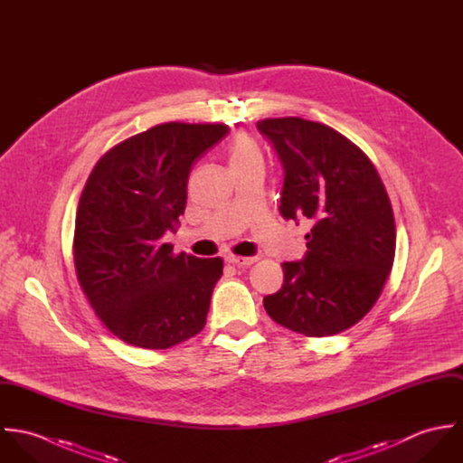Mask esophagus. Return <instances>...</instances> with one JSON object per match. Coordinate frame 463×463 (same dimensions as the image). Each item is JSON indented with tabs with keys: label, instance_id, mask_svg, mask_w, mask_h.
<instances>
[{
	"label": "esophagus",
	"instance_id": "1",
	"mask_svg": "<svg viewBox=\"0 0 463 463\" xmlns=\"http://www.w3.org/2000/svg\"><path fill=\"white\" fill-rule=\"evenodd\" d=\"M226 262H228V264L239 265V267H248V265L255 264L257 259H253V257H235V255H230V257H226Z\"/></svg>",
	"mask_w": 463,
	"mask_h": 463
}]
</instances>
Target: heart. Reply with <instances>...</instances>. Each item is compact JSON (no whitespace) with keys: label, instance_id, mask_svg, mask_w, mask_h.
<instances>
[{"label":"heart","instance_id":"b5f03b06","mask_svg":"<svg viewBox=\"0 0 463 463\" xmlns=\"http://www.w3.org/2000/svg\"><path fill=\"white\" fill-rule=\"evenodd\" d=\"M228 162L230 167L237 165H246L251 162H264L262 158V149L257 144V140L246 133L235 135L230 144H228Z\"/></svg>","mask_w":463,"mask_h":463}]
</instances>
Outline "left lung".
Returning a JSON list of instances; mask_svg holds the SVG:
<instances>
[{
    "mask_svg": "<svg viewBox=\"0 0 463 463\" xmlns=\"http://www.w3.org/2000/svg\"><path fill=\"white\" fill-rule=\"evenodd\" d=\"M285 169L279 212L308 219L307 257L285 262L283 285L265 296L272 321L307 336L356 325L378 301L396 255L387 189L369 156L330 127L301 118L257 123Z\"/></svg>",
    "mask_w": 463,
    "mask_h": 463,
    "instance_id": "1",
    "label": "left lung"
}]
</instances>
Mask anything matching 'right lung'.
<instances>
[{"instance_id":"add662e5","label":"right lung","mask_w":463,"mask_h":463,"mask_svg":"<svg viewBox=\"0 0 463 463\" xmlns=\"http://www.w3.org/2000/svg\"><path fill=\"white\" fill-rule=\"evenodd\" d=\"M228 127L164 123L109 149L81 191L72 257L99 321L144 349H167L204 328L222 259L175 255L164 242L187 204L193 164Z\"/></svg>"}]
</instances>
